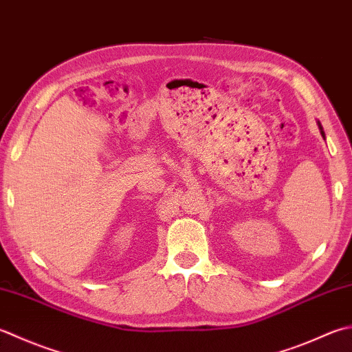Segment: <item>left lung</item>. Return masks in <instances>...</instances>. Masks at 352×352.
<instances>
[{"label":"left lung","instance_id":"obj_1","mask_svg":"<svg viewBox=\"0 0 352 352\" xmlns=\"http://www.w3.org/2000/svg\"><path fill=\"white\" fill-rule=\"evenodd\" d=\"M319 128H320V133H322V135L325 137V133H323V129H322V125H320V123H319Z\"/></svg>","mask_w":352,"mask_h":352}]
</instances>
